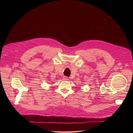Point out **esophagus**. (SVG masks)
<instances>
[{
    "label": "esophagus",
    "instance_id": "obj_1",
    "mask_svg": "<svg viewBox=\"0 0 133 133\" xmlns=\"http://www.w3.org/2000/svg\"><path fill=\"white\" fill-rule=\"evenodd\" d=\"M64 80H68V78H67V77H64Z\"/></svg>",
    "mask_w": 133,
    "mask_h": 133
}]
</instances>
